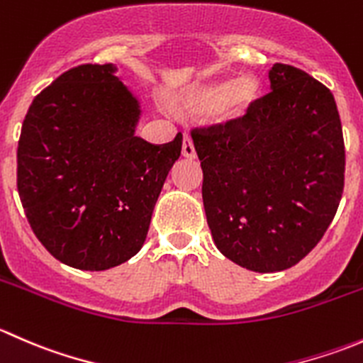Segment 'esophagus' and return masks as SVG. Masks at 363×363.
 Here are the masks:
<instances>
[{
	"label": "esophagus",
	"instance_id": "1",
	"mask_svg": "<svg viewBox=\"0 0 363 363\" xmlns=\"http://www.w3.org/2000/svg\"><path fill=\"white\" fill-rule=\"evenodd\" d=\"M182 156H184L186 160H195L196 158L195 145H193L191 138H189L188 135H184V138H182Z\"/></svg>",
	"mask_w": 363,
	"mask_h": 363
}]
</instances>
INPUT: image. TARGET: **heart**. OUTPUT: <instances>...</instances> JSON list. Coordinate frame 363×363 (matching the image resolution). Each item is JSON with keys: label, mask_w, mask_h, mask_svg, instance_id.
I'll return each mask as SVG.
<instances>
[{"label": "heart", "mask_w": 363, "mask_h": 363, "mask_svg": "<svg viewBox=\"0 0 363 363\" xmlns=\"http://www.w3.org/2000/svg\"><path fill=\"white\" fill-rule=\"evenodd\" d=\"M263 84L252 73L230 79L207 80L193 84L170 98V105L177 113L191 117H212L223 124H237L246 119L259 104Z\"/></svg>", "instance_id": "obj_1"}]
</instances>
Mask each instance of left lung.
<instances>
[{
  "instance_id": "obj_1",
  "label": "left lung",
  "mask_w": 363,
  "mask_h": 363,
  "mask_svg": "<svg viewBox=\"0 0 363 363\" xmlns=\"http://www.w3.org/2000/svg\"><path fill=\"white\" fill-rule=\"evenodd\" d=\"M244 121L191 133L216 247L252 272H281L309 255L337 212L344 140L330 89L290 65Z\"/></svg>"
}]
</instances>
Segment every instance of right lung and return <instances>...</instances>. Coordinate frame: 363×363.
<instances>
[{
	"label": "right lung",
	"instance_id": "add662e5",
	"mask_svg": "<svg viewBox=\"0 0 363 363\" xmlns=\"http://www.w3.org/2000/svg\"><path fill=\"white\" fill-rule=\"evenodd\" d=\"M140 100L116 65H80L33 100L17 149V188L36 239L65 265L107 270L144 246L182 135L137 137Z\"/></svg>",
	"mask_w": 363,
	"mask_h": 363
}]
</instances>
